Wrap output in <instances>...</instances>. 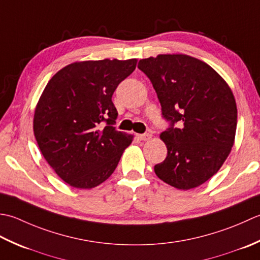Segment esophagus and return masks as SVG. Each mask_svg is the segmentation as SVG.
Returning a JSON list of instances; mask_svg holds the SVG:
<instances>
[{"label":"esophagus","mask_w":260,"mask_h":260,"mask_svg":"<svg viewBox=\"0 0 260 260\" xmlns=\"http://www.w3.org/2000/svg\"><path fill=\"white\" fill-rule=\"evenodd\" d=\"M151 134L150 132H145V134H142V135H138V138H139L140 140H144V141H146V140H149L150 138H151Z\"/></svg>","instance_id":"1"}]
</instances>
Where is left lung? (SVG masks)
Instances as JSON below:
<instances>
[{
	"label": "left lung",
	"instance_id": "1",
	"mask_svg": "<svg viewBox=\"0 0 260 260\" xmlns=\"http://www.w3.org/2000/svg\"><path fill=\"white\" fill-rule=\"evenodd\" d=\"M138 68L150 79L169 122L160 135L167 157L155 165L156 175L178 189L200 186L234 146L237 105L231 88L208 63L187 55L149 57Z\"/></svg>",
	"mask_w": 260,
	"mask_h": 260
}]
</instances>
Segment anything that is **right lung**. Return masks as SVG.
<instances>
[{"instance_id":"add662e5","label":"right lung","mask_w":260,"mask_h":260,"mask_svg":"<svg viewBox=\"0 0 260 260\" xmlns=\"http://www.w3.org/2000/svg\"><path fill=\"white\" fill-rule=\"evenodd\" d=\"M137 59L73 62L56 73L37 104L34 132L47 162L63 182L93 188L112 175L134 136L114 128L112 95Z\"/></svg>"}]
</instances>
